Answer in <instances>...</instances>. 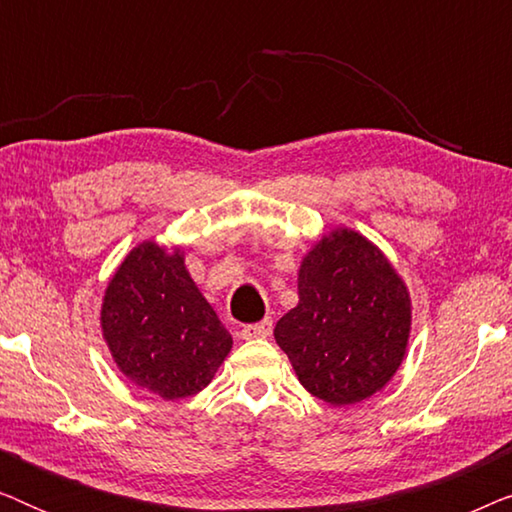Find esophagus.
Returning <instances> with one entry per match:
<instances>
[{
	"label": "esophagus",
	"instance_id": "obj_1",
	"mask_svg": "<svg viewBox=\"0 0 512 512\" xmlns=\"http://www.w3.org/2000/svg\"><path fill=\"white\" fill-rule=\"evenodd\" d=\"M272 333V319L265 317L263 321H258V324H247L242 326V338L244 340H256V338H268Z\"/></svg>",
	"mask_w": 512,
	"mask_h": 512
}]
</instances>
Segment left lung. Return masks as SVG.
Returning <instances> with one entry per match:
<instances>
[{"instance_id":"1","label":"left lung","mask_w":512,"mask_h":512,"mask_svg":"<svg viewBox=\"0 0 512 512\" xmlns=\"http://www.w3.org/2000/svg\"><path fill=\"white\" fill-rule=\"evenodd\" d=\"M410 296L387 256L338 228L321 237L298 272V305L275 340L298 380L331 405L373 396L401 366L410 335Z\"/></svg>"}]
</instances>
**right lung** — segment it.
<instances>
[{"label":"right lung","instance_id":"obj_1","mask_svg":"<svg viewBox=\"0 0 512 512\" xmlns=\"http://www.w3.org/2000/svg\"><path fill=\"white\" fill-rule=\"evenodd\" d=\"M102 335L125 377L177 401L198 394L226 359L233 338L184 265L156 242L125 256L104 291Z\"/></svg>","mask_w":512,"mask_h":512}]
</instances>
